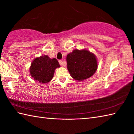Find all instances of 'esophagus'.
<instances>
[{"label":"esophagus","mask_w":134,"mask_h":134,"mask_svg":"<svg viewBox=\"0 0 134 134\" xmlns=\"http://www.w3.org/2000/svg\"><path fill=\"white\" fill-rule=\"evenodd\" d=\"M59 63L61 65H62V66L65 67V65H66V63H63V62L62 60H59Z\"/></svg>","instance_id":"1"}]
</instances>
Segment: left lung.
<instances>
[{
  "mask_svg": "<svg viewBox=\"0 0 134 134\" xmlns=\"http://www.w3.org/2000/svg\"><path fill=\"white\" fill-rule=\"evenodd\" d=\"M66 60L70 75L79 82L91 77L97 70L96 56L86 49L73 50L67 55Z\"/></svg>",
  "mask_w": 134,
  "mask_h": 134,
  "instance_id": "left-lung-1",
  "label": "left lung"
}]
</instances>
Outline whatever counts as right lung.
Returning a JSON list of instances; mask_svg holds the SVG:
<instances>
[{
	"mask_svg": "<svg viewBox=\"0 0 134 134\" xmlns=\"http://www.w3.org/2000/svg\"><path fill=\"white\" fill-rule=\"evenodd\" d=\"M60 67L56 59H51L48 55H44L33 60L29 68V72L36 81L46 83L52 80L55 69Z\"/></svg>",
	"mask_w": 134,
	"mask_h": 134,
	"instance_id": "1",
	"label": "right lung"
}]
</instances>
